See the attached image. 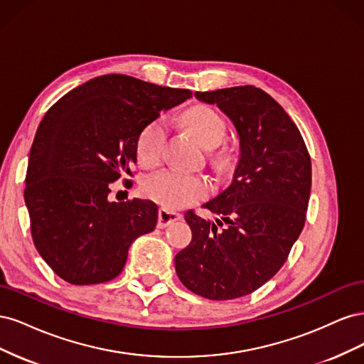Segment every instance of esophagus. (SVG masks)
Returning a JSON list of instances; mask_svg holds the SVG:
<instances>
[{"label": "esophagus", "mask_w": 364, "mask_h": 364, "mask_svg": "<svg viewBox=\"0 0 364 364\" xmlns=\"http://www.w3.org/2000/svg\"><path fill=\"white\" fill-rule=\"evenodd\" d=\"M182 215L174 213V211H168V209L165 208H161L159 209V214H158V228H167L168 225L178 222V220H181Z\"/></svg>", "instance_id": "esophagus-1"}]
</instances>
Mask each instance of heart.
I'll list each match as a JSON object with an SVG mask.
<instances>
[{
    "label": "heart",
    "mask_w": 364,
    "mask_h": 364,
    "mask_svg": "<svg viewBox=\"0 0 364 364\" xmlns=\"http://www.w3.org/2000/svg\"><path fill=\"white\" fill-rule=\"evenodd\" d=\"M186 127L202 142L206 149H214L226 135V123L214 109L208 106H194L183 115ZM167 121L158 118L151 121L136 139V156L144 167H156L161 164L165 144H167ZM218 170L232 168L234 156L229 150H223L214 156ZM142 191L149 199L158 202L165 209H181L203 199L209 193V183L199 174H186L176 170H162L153 173L142 182Z\"/></svg>",
    "instance_id": "b5f03b06"
}]
</instances>
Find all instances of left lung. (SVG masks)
<instances>
[{
    "instance_id": "obj_1",
    "label": "left lung",
    "mask_w": 364,
    "mask_h": 364,
    "mask_svg": "<svg viewBox=\"0 0 364 364\" xmlns=\"http://www.w3.org/2000/svg\"><path fill=\"white\" fill-rule=\"evenodd\" d=\"M217 105L240 138L232 183L203 208L209 222L185 214L191 243L174 257L176 273L211 301L250 294L284 266L301 235L311 191V159L299 129L282 106L255 86L196 92Z\"/></svg>"
}]
</instances>
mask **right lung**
Masks as SVG:
<instances>
[{"instance_id": "obj_1", "label": "right lung", "mask_w": 364, "mask_h": 364, "mask_svg": "<svg viewBox=\"0 0 364 364\" xmlns=\"http://www.w3.org/2000/svg\"><path fill=\"white\" fill-rule=\"evenodd\" d=\"M190 97V90L107 74L74 87L42 118L30 149L24 200L33 243L63 281L114 279L130 245L155 229V203H117L107 196L112 182L132 176L141 130Z\"/></svg>"}]
</instances>
